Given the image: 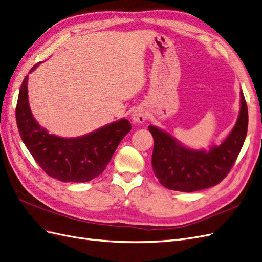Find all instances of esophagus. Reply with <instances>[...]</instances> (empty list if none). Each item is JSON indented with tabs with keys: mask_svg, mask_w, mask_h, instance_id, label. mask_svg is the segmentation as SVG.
<instances>
[{
	"mask_svg": "<svg viewBox=\"0 0 262 262\" xmlns=\"http://www.w3.org/2000/svg\"><path fill=\"white\" fill-rule=\"evenodd\" d=\"M132 119L136 122H138V123H142V122H144L146 119H147V113L145 112L143 108H138L136 112L133 113Z\"/></svg>",
	"mask_w": 262,
	"mask_h": 262,
	"instance_id": "esophagus-1",
	"label": "esophagus"
}]
</instances>
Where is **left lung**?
I'll return each mask as SVG.
<instances>
[{
	"label": "left lung",
	"instance_id": "left-lung-1",
	"mask_svg": "<svg viewBox=\"0 0 262 262\" xmlns=\"http://www.w3.org/2000/svg\"><path fill=\"white\" fill-rule=\"evenodd\" d=\"M241 112L229 136L209 152L182 146L156 126L148 130L154 139L152 166L156 178L167 189L192 192L223 180L231 171L243 147L248 129V109L241 92Z\"/></svg>",
	"mask_w": 262,
	"mask_h": 262
}]
</instances>
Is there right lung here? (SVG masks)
<instances>
[{
  "mask_svg": "<svg viewBox=\"0 0 262 262\" xmlns=\"http://www.w3.org/2000/svg\"><path fill=\"white\" fill-rule=\"evenodd\" d=\"M38 64L31 68L30 72ZM27 82L28 75L19 90L16 122L24 144L37 164L50 177L64 182H86L98 177L119 143L130 132V121L121 119L80 138L66 139L49 134L31 115Z\"/></svg>",
  "mask_w": 262,
  "mask_h": 262,
  "instance_id": "obj_1",
  "label": "right lung"
}]
</instances>
